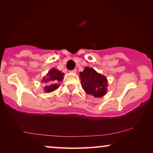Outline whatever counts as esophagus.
<instances>
[{"mask_svg":"<svg viewBox=\"0 0 153 153\" xmlns=\"http://www.w3.org/2000/svg\"><path fill=\"white\" fill-rule=\"evenodd\" d=\"M70 72H71V73H74V74H75V73H76V70H75V69H74V70H70Z\"/></svg>","mask_w":153,"mask_h":153,"instance_id":"esophagus-1","label":"esophagus"}]
</instances>
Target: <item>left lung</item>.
<instances>
[{"label": "left lung", "mask_w": 153, "mask_h": 153, "mask_svg": "<svg viewBox=\"0 0 153 153\" xmlns=\"http://www.w3.org/2000/svg\"><path fill=\"white\" fill-rule=\"evenodd\" d=\"M81 83L85 93L95 97H100L106 93L107 80L93 68H85L80 73Z\"/></svg>", "instance_id": "8db88e82"}]
</instances>
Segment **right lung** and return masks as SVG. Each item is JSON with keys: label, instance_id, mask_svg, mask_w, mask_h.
Wrapping results in <instances>:
<instances>
[{"label": "right lung", "instance_id": "obj_1", "mask_svg": "<svg viewBox=\"0 0 153 153\" xmlns=\"http://www.w3.org/2000/svg\"><path fill=\"white\" fill-rule=\"evenodd\" d=\"M63 76V73L56 69H52L51 71H49L47 74V77H45L42 81V82L44 81L45 83H47V85L45 87V91L50 93L57 89L58 88V82L62 80Z\"/></svg>", "mask_w": 153, "mask_h": 153}]
</instances>
